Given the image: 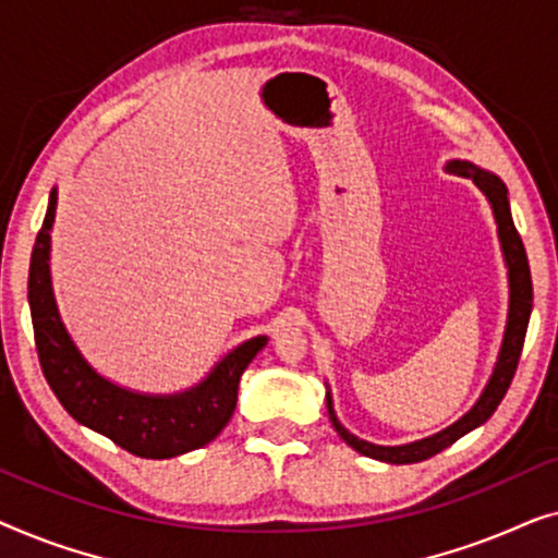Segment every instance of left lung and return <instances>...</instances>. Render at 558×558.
Returning a JSON list of instances; mask_svg holds the SVG:
<instances>
[{"instance_id": "1", "label": "left lung", "mask_w": 558, "mask_h": 558, "mask_svg": "<svg viewBox=\"0 0 558 558\" xmlns=\"http://www.w3.org/2000/svg\"><path fill=\"white\" fill-rule=\"evenodd\" d=\"M447 170L462 174V178H470L480 190H483L485 197L493 205V216H495V223H498V239H500L502 256H506L508 287H510L506 335H502L500 355H498V363H495L493 376H490V380H487L485 391L477 399L475 407H472L468 414L460 418V422L447 426V429L434 434V437L411 441V445L380 447V445H371V441H365V439H357L355 434H350L345 426L338 422V416H335V409H332V396H330V391H327V414H330V422L335 426V432L340 434V439L345 441V445L353 447L355 452L373 457V460H380V462L411 464V462L429 460V457L441 452V449H447L449 445H454L457 439L475 429V426L485 424L487 418L493 416V411L498 409V403L502 401V396H506V391H508L510 380H513V376H515L518 361H521L525 330H529L531 307H533L531 269H529V256H525L523 241L515 231L513 216H510L508 187L502 185V180L495 178L493 172L480 170V167H475L472 162H460V159H452V162L447 165Z\"/></svg>"}]
</instances>
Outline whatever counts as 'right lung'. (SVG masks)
<instances>
[{"label": "right lung", "mask_w": 558, "mask_h": 558, "mask_svg": "<svg viewBox=\"0 0 558 558\" xmlns=\"http://www.w3.org/2000/svg\"><path fill=\"white\" fill-rule=\"evenodd\" d=\"M56 205L58 193L52 190L27 277L35 348L52 393L75 422L104 434L113 445L136 457L167 460L205 447L231 422L241 373L266 345V335L241 342L208 373L203 384L182 393H136L98 376L68 335L52 296L50 228L56 220Z\"/></svg>", "instance_id": "right-lung-1"}]
</instances>
